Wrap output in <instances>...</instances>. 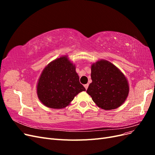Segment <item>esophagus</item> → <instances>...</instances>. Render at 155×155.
<instances>
[{
  "label": "esophagus",
  "instance_id": "34e87169",
  "mask_svg": "<svg viewBox=\"0 0 155 155\" xmlns=\"http://www.w3.org/2000/svg\"><path fill=\"white\" fill-rule=\"evenodd\" d=\"M84 87H85L86 90H87V88H88V84H85V85H84Z\"/></svg>",
  "mask_w": 155,
  "mask_h": 155
}]
</instances>
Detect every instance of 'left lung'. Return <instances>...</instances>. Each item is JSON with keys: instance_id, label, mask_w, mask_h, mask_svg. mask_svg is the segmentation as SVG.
I'll return each instance as SVG.
<instances>
[{"instance_id": "obj_1", "label": "left lung", "mask_w": 155, "mask_h": 155, "mask_svg": "<svg viewBox=\"0 0 155 155\" xmlns=\"http://www.w3.org/2000/svg\"><path fill=\"white\" fill-rule=\"evenodd\" d=\"M91 79L87 92L93 101L105 110L119 107L128 96L127 81L120 70L108 61L101 60L91 67Z\"/></svg>"}]
</instances>
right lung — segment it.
<instances>
[{"label":"right lung","mask_w":155,"mask_h":155,"mask_svg":"<svg viewBox=\"0 0 155 155\" xmlns=\"http://www.w3.org/2000/svg\"><path fill=\"white\" fill-rule=\"evenodd\" d=\"M85 91L75 66L67 57L58 58L48 64L41 75L37 87L40 101L52 109L67 107L75 96Z\"/></svg>","instance_id":"obj_1"}]
</instances>
